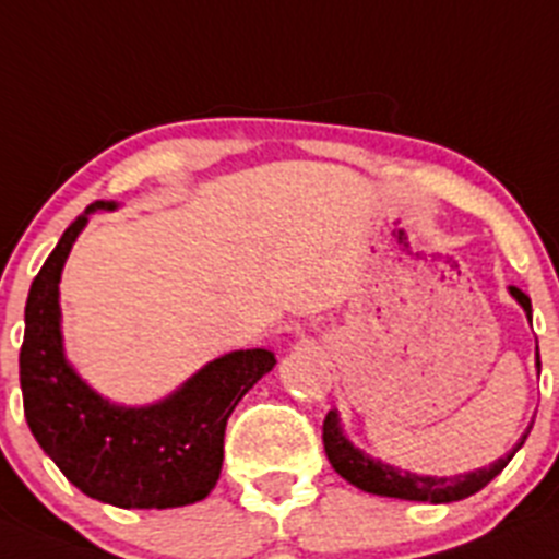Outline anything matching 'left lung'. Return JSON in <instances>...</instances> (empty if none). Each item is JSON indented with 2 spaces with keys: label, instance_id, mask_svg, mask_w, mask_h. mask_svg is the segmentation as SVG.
Segmentation results:
<instances>
[{
  "label": "left lung",
  "instance_id": "8db88e82",
  "mask_svg": "<svg viewBox=\"0 0 559 559\" xmlns=\"http://www.w3.org/2000/svg\"><path fill=\"white\" fill-rule=\"evenodd\" d=\"M510 296H513L519 305L524 307L527 312L530 323H533V305H530V296L524 290L513 288L510 285ZM535 365H538L540 373V354L535 350ZM533 428V425H530ZM530 428L524 430V436L519 439L513 450H510L504 459H497L491 466H483V469L466 472V475H455V477H428V475H414V472H403L395 469L390 464H381V461L370 459L365 455L362 450L354 448V444L345 439L343 428H340L337 412H329L326 419H323V450H326L329 464L334 466L340 477L350 483V486L362 488L368 493H379V497H395V499H412V502H459V499L472 497L480 488H486L499 472L508 466V461L513 459L515 450L522 448L524 439L530 436Z\"/></svg>",
  "mask_w": 559,
  "mask_h": 559
}]
</instances>
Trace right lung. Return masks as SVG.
Returning a JSON list of instances; mask_svg holds the SVG:
<instances>
[{
  "label": "right lung",
  "mask_w": 559,
  "mask_h": 559,
  "mask_svg": "<svg viewBox=\"0 0 559 559\" xmlns=\"http://www.w3.org/2000/svg\"><path fill=\"white\" fill-rule=\"evenodd\" d=\"M93 203L62 233L32 280L24 310V417L44 453L82 493L117 508H180L214 491L233 408L276 365L265 348L230 350L151 406H115L68 365L60 332V276Z\"/></svg>",
  "instance_id": "obj_1"
}]
</instances>
